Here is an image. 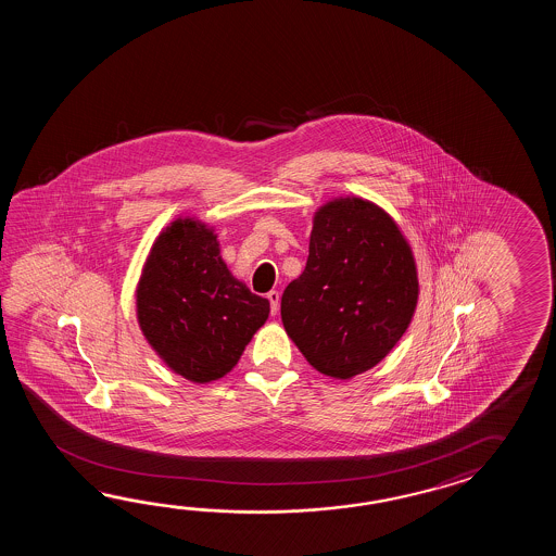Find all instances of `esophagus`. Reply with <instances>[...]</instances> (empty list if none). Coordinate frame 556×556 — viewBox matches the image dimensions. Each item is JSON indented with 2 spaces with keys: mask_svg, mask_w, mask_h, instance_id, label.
I'll use <instances>...</instances> for the list:
<instances>
[{
  "mask_svg": "<svg viewBox=\"0 0 556 556\" xmlns=\"http://www.w3.org/2000/svg\"><path fill=\"white\" fill-rule=\"evenodd\" d=\"M266 298L270 300V309H273L274 316L280 312V294L276 292V290H270L268 294H266Z\"/></svg>",
  "mask_w": 556,
  "mask_h": 556,
  "instance_id": "34e87169",
  "label": "esophagus"
}]
</instances>
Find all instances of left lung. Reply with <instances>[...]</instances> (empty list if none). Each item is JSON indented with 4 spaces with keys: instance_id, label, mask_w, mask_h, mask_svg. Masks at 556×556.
I'll return each mask as SVG.
<instances>
[{
    "instance_id": "obj_1",
    "label": "left lung",
    "mask_w": 556,
    "mask_h": 556,
    "mask_svg": "<svg viewBox=\"0 0 556 556\" xmlns=\"http://www.w3.org/2000/svg\"><path fill=\"white\" fill-rule=\"evenodd\" d=\"M417 294L412 249L390 214L338 199L316 213L306 268L286 286L280 312L309 366L350 379L400 342Z\"/></svg>"
}]
</instances>
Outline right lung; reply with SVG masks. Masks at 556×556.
<instances>
[{"label": "right lung", "instance_id": "right-lung-1", "mask_svg": "<svg viewBox=\"0 0 556 556\" xmlns=\"http://www.w3.org/2000/svg\"><path fill=\"white\" fill-rule=\"evenodd\" d=\"M270 314V302L228 273L218 242L197 220H175L156 238L137 290L149 343L194 383L223 378Z\"/></svg>", "mask_w": 556, "mask_h": 556}]
</instances>
